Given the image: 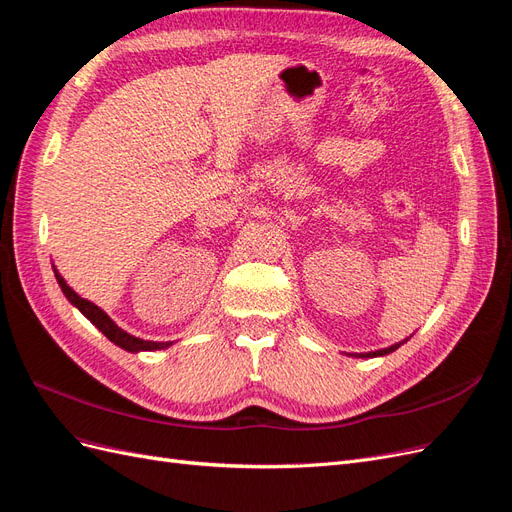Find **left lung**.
I'll return each mask as SVG.
<instances>
[{"instance_id":"obj_1","label":"left lung","mask_w":512,"mask_h":512,"mask_svg":"<svg viewBox=\"0 0 512 512\" xmlns=\"http://www.w3.org/2000/svg\"><path fill=\"white\" fill-rule=\"evenodd\" d=\"M401 344H404V342H399V344H395V346H389V348H382V350H376V352H365V354H361V356H367V359H369V356H384V354H389V352H393V350H397Z\"/></svg>"}]
</instances>
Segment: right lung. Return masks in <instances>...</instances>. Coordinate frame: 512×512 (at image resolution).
I'll return each instance as SVG.
<instances>
[{"mask_svg": "<svg viewBox=\"0 0 512 512\" xmlns=\"http://www.w3.org/2000/svg\"><path fill=\"white\" fill-rule=\"evenodd\" d=\"M55 277H57V284L61 286V290H64L66 299H68L72 305L79 307L81 314H83L87 320H91V324H96V327H98L108 339H111L113 344H117L119 348L128 350V352H141V350H162V348H168L170 344H173V342H147V339H141V337H134V335L126 333L123 329H119L117 324H115L111 318H108L98 305H94L91 301L79 297V294H76V292L64 282V277H61V275L57 273V269H55Z\"/></svg>", "mask_w": 512, "mask_h": 512, "instance_id": "obj_1", "label": "right lung"}]
</instances>
